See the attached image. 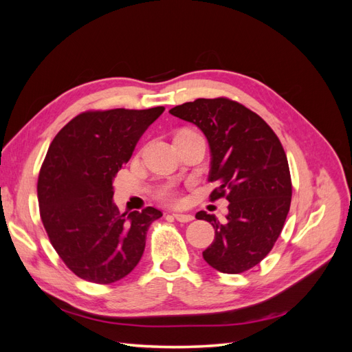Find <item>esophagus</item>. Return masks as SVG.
<instances>
[{
  "mask_svg": "<svg viewBox=\"0 0 352 352\" xmlns=\"http://www.w3.org/2000/svg\"><path fill=\"white\" fill-rule=\"evenodd\" d=\"M173 217H175L177 221H180V223H189V221L194 220V216H190V214H182V212H175Z\"/></svg>",
  "mask_w": 352,
  "mask_h": 352,
  "instance_id": "34e87169",
  "label": "esophagus"
}]
</instances>
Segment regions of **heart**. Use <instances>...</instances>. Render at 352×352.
Instances as JSON below:
<instances>
[{
	"mask_svg": "<svg viewBox=\"0 0 352 352\" xmlns=\"http://www.w3.org/2000/svg\"><path fill=\"white\" fill-rule=\"evenodd\" d=\"M155 198L158 201L164 202V204H172V206L179 204V201H180L173 185H164L162 188H158L155 190Z\"/></svg>",
	"mask_w": 352,
	"mask_h": 352,
	"instance_id": "b5f03b06",
	"label": "heart"
}]
</instances>
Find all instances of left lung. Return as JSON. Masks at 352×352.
Wrapping results in <instances>:
<instances>
[{
    "label": "left lung",
    "instance_id": "left-lung-1",
    "mask_svg": "<svg viewBox=\"0 0 352 352\" xmlns=\"http://www.w3.org/2000/svg\"><path fill=\"white\" fill-rule=\"evenodd\" d=\"M168 113L204 132L211 153L208 182L219 185L210 199L229 201L225 221L197 212L214 228L202 257L221 273L252 269L274 247L291 207V173L278 135L257 113L226 97L198 98Z\"/></svg>",
    "mask_w": 352,
    "mask_h": 352
}]
</instances>
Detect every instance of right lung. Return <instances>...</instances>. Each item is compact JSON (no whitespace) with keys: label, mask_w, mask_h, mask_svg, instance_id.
I'll return each instance as SVG.
<instances>
[{"label":"right lung","mask_w":352,"mask_h":352,"mask_svg":"<svg viewBox=\"0 0 352 352\" xmlns=\"http://www.w3.org/2000/svg\"><path fill=\"white\" fill-rule=\"evenodd\" d=\"M164 107L88 110L52 140L38 176L42 225L60 258L80 279L110 285L140 263L146 232L163 212L119 211L113 179Z\"/></svg>","instance_id":"1"}]
</instances>
